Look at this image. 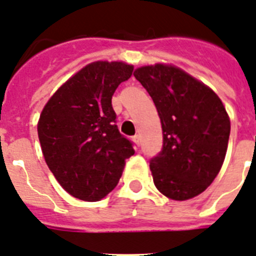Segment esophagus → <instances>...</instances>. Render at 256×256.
<instances>
[{
    "instance_id": "1",
    "label": "esophagus",
    "mask_w": 256,
    "mask_h": 256,
    "mask_svg": "<svg viewBox=\"0 0 256 256\" xmlns=\"http://www.w3.org/2000/svg\"><path fill=\"white\" fill-rule=\"evenodd\" d=\"M132 142L139 147V146H140V136H139V135H134V136H132Z\"/></svg>"
}]
</instances>
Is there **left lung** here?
<instances>
[{
    "instance_id": "1",
    "label": "left lung",
    "mask_w": 256,
    "mask_h": 256,
    "mask_svg": "<svg viewBox=\"0 0 256 256\" xmlns=\"http://www.w3.org/2000/svg\"><path fill=\"white\" fill-rule=\"evenodd\" d=\"M154 102L162 150L150 162L154 184L173 200L202 194L224 164L230 120L212 88L170 64L135 68Z\"/></svg>"
}]
</instances>
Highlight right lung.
<instances>
[{
  "label": "right lung",
  "instance_id": "right-lung-1",
  "mask_svg": "<svg viewBox=\"0 0 256 256\" xmlns=\"http://www.w3.org/2000/svg\"><path fill=\"white\" fill-rule=\"evenodd\" d=\"M134 66L95 61L52 95L38 122L45 162L62 188L84 202H98L117 186L132 143L118 132L112 96Z\"/></svg>",
  "mask_w": 256,
  "mask_h": 256
}]
</instances>
